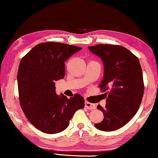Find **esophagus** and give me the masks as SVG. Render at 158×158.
Returning a JSON list of instances; mask_svg holds the SVG:
<instances>
[{
	"label": "esophagus",
	"instance_id": "esophagus-1",
	"mask_svg": "<svg viewBox=\"0 0 158 158\" xmlns=\"http://www.w3.org/2000/svg\"><path fill=\"white\" fill-rule=\"evenodd\" d=\"M85 106L88 109H96V105L94 103H91L88 101H85Z\"/></svg>",
	"mask_w": 158,
	"mask_h": 158
}]
</instances>
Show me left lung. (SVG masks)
Masks as SVG:
<instances>
[{"label":"left lung","mask_w":158,"mask_h":158,"mask_svg":"<svg viewBox=\"0 0 158 158\" xmlns=\"http://www.w3.org/2000/svg\"><path fill=\"white\" fill-rule=\"evenodd\" d=\"M88 49L102 60L104 72L99 88L109 90L105 108L97 106L104 117L94 126L105 131L116 130L131 120L141 104L144 87L139 59L119 45L97 44Z\"/></svg>","instance_id":"8db88e82"}]
</instances>
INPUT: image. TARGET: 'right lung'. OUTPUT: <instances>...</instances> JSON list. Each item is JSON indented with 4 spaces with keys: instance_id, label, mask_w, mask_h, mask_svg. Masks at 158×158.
<instances>
[{
    "instance_id": "obj_1",
    "label": "right lung",
    "mask_w": 158,
    "mask_h": 158,
    "mask_svg": "<svg viewBox=\"0 0 158 158\" xmlns=\"http://www.w3.org/2000/svg\"><path fill=\"white\" fill-rule=\"evenodd\" d=\"M81 49L59 42L40 43L21 60L17 74L19 102L27 119L42 132L64 130L75 112L84 108L83 96H58L55 86L56 81L64 78V62Z\"/></svg>"
}]
</instances>
